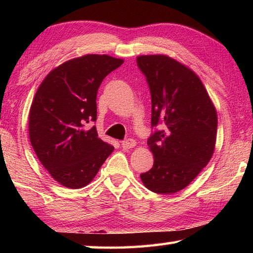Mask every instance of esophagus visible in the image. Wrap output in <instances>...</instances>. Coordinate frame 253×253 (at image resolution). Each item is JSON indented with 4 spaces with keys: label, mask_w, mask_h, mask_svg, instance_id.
<instances>
[{
    "label": "esophagus",
    "mask_w": 253,
    "mask_h": 253,
    "mask_svg": "<svg viewBox=\"0 0 253 253\" xmlns=\"http://www.w3.org/2000/svg\"><path fill=\"white\" fill-rule=\"evenodd\" d=\"M135 146H136V142L131 138L125 139V140H123V142H122V147L125 149V151H127V149H130L132 147H135Z\"/></svg>",
    "instance_id": "34e87169"
}]
</instances>
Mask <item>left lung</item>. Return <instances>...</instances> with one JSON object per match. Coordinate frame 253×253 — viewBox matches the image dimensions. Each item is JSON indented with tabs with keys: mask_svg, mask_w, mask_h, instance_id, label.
I'll return each mask as SVG.
<instances>
[{
	"mask_svg": "<svg viewBox=\"0 0 253 253\" xmlns=\"http://www.w3.org/2000/svg\"><path fill=\"white\" fill-rule=\"evenodd\" d=\"M136 62L151 91L154 129L147 140L154 165L140 178L155 193H176L211 160L216 111L199 77L176 60L140 55Z\"/></svg>",
	"mask_w": 253,
	"mask_h": 253,
	"instance_id": "left-lung-1",
	"label": "left lung"
}]
</instances>
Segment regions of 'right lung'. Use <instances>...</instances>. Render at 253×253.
I'll use <instances>...</instances> for the list:
<instances>
[{"label":"right lung","instance_id":"obj_1","mask_svg":"<svg viewBox=\"0 0 253 253\" xmlns=\"http://www.w3.org/2000/svg\"><path fill=\"white\" fill-rule=\"evenodd\" d=\"M123 62L106 54L69 60L45 77L34 96L30 142L43 168L63 186L87 185L114 151L90 123L97 119L98 88Z\"/></svg>","mask_w":253,"mask_h":253}]
</instances>
